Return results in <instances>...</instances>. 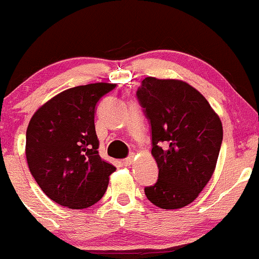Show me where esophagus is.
<instances>
[{
    "mask_svg": "<svg viewBox=\"0 0 259 259\" xmlns=\"http://www.w3.org/2000/svg\"><path fill=\"white\" fill-rule=\"evenodd\" d=\"M133 161H134V156H129V157H126L125 160H123V164L127 167L133 163Z\"/></svg>",
    "mask_w": 259,
    "mask_h": 259,
    "instance_id": "34e87169",
    "label": "esophagus"
}]
</instances>
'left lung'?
Listing matches in <instances>:
<instances>
[{
    "mask_svg": "<svg viewBox=\"0 0 259 259\" xmlns=\"http://www.w3.org/2000/svg\"><path fill=\"white\" fill-rule=\"evenodd\" d=\"M139 102L151 125V153L158 180L145 187L161 209H181L194 201L211 178L223 143V124L209 102L181 79L146 77Z\"/></svg>",
    "mask_w": 259,
    "mask_h": 259,
    "instance_id": "8db88e82",
    "label": "left lung"
}]
</instances>
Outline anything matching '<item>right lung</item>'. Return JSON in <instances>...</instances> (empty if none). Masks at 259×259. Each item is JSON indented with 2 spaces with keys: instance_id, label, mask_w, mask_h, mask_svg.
<instances>
[{
  "instance_id": "1",
  "label": "right lung",
  "mask_w": 259,
  "mask_h": 259,
  "mask_svg": "<svg viewBox=\"0 0 259 259\" xmlns=\"http://www.w3.org/2000/svg\"><path fill=\"white\" fill-rule=\"evenodd\" d=\"M114 88L106 82L69 88L30 119L25 135L28 167L42 192L62 206H92L115 171L99 156L95 127L96 106Z\"/></svg>"
}]
</instances>
